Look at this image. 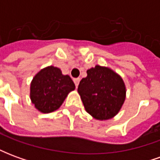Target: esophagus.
Returning a JSON list of instances; mask_svg holds the SVG:
<instances>
[{"mask_svg": "<svg viewBox=\"0 0 160 160\" xmlns=\"http://www.w3.org/2000/svg\"><path fill=\"white\" fill-rule=\"evenodd\" d=\"M80 78H75V79H73V82H74V84H75L76 87H78V85H79V83H80Z\"/></svg>", "mask_w": 160, "mask_h": 160, "instance_id": "esophagus-1", "label": "esophagus"}]
</instances>
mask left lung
I'll use <instances>...</instances> for the list:
<instances>
[{"instance_id":"8db88e82","label":"left lung","mask_w":160,"mask_h":160,"mask_svg":"<svg viewBox=\"0 0 160 160\" xmlns=\"http://www.w3.org/2000/svg\"><path fill=\"white\" fill-rule=\"evenodd\" d=\"M80 80L78 92L86 111L98 120H107L118 114L125 100L122 79L109 68L95 66Z\"/></svg>"}]
</instances>
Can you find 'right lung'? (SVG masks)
Returning a JSON list of instances; mask_svg holds the SVG:
<instances>
[{
  "label": "right lung",
  "instance_id": "add662e5",
  "mask_svg": "<svg viewBox=\"0 0 160 160\" xmlns=\"http://www.w3.org/2000/svg\"><path fill=\"white\" fill-rule=\"evenodd\" d=\"M74 83L68 75H63L60 68L49 66L37 73L31 83V99L36 109L50 113L62 105Z\"/></svg>",
  "mask_w": 160,
  "mask_h": 160
}]
</instances>
